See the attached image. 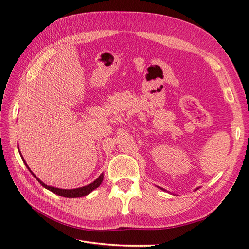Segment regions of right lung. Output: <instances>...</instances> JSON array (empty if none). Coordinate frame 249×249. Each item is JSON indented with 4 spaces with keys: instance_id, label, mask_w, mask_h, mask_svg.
Wrapping results in <instances>:
<instances>
[{
    "instance_id": "1",
    "label": "right lung",
    "mask_w": 249,
    "mask_h": 249,
    "mask_svg": "<svg viewBox=\"0 0 249 249\" xmlns=\"http://www.w3.org/2000/svg\"><path fill=\"white\" fill-rule=\"evenodd\" d=\"M20 156H21V155H20ZM21 159H22V161H24V163L26 164V166L28 167V169L30 170V168H29V166L27 165L26 161L24 160V158H22V156H21ZM30 171H31V170H30ZM31 173H32V175L35 177V178H36L37 180H38V182L40 183V185H41V186H43L44 188H47V189H49L50 191H52V192H54V193H56V194L60 195V196H63V197H70V198L85 196V195L89 194V193L91 192L92 190H94L95 188L99 187V186L102 184V182H103V178H104V176H103V175H101L99 178H97L94 180L93 183L89 184V185H87V186L81 187V188H77V189H59V188L51 187V186H48V185H46V184H43L39 178H36V176L34 175V173H33L32 171H31Z\"/></svg>"
}]
</instances>
